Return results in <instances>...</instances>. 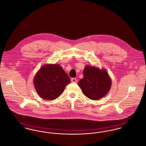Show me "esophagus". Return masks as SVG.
Here are the masks:
<instances>
[{
    "label": "esophagus",
    "mask_w": 146,
    "mask_h": 146,
    "mask_svg": "<svg viewBox=\"0 0 146 146\" xmlns=\"http://www.w3.org/2000/svg\"><path fill=\"white\" fill-rule=\"evenodd\" d=\"M71 82H72V83H76L77 80H76V78H72Z\"/></svg>",
    "instance_id": "1"
}]
</instances>
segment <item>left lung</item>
<instances>
[{
    "mask_svg": "<svg viewBox=\"0 0 146 146\" xmlns=\"http://www.w3.org/2000/svg\"><path fill=\"white\" fill-rule=\"evenodd\" d=\"M83 76L78 85L84 95L91 100H97L104 97L111 89V79L104 68L86 66Z\"/></svg>",
    "mask_w": 146,
    "mask_h": 146,
    "instance_id": "8db88e82",
    "label": "left lung"
}]
</instances>
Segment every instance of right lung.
I'll use <instances>...</instances> for the list:
<instances>
[{
    "label": "right lung",
    "instance_id": "right-lung-1",
    "mask_svg": "<svg viewBox=\"0 0 146 146\" xmlns=\"http://www.w3.org/2000/svg\"><path fill=\"white\" fill-rule=\"evenodd\" d=\"M70 82V77L58 64H46L40 67L33 79L38 95L45 100L59 97Z\"/></svg>",
    "mask_w": 146,
    "mask_h": 146
}]
</instances>
